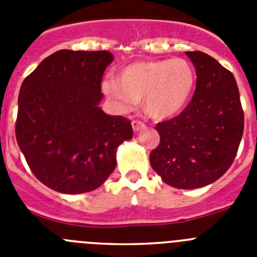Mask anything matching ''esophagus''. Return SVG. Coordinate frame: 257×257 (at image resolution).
I'll return each instance as SVG.
<instances>
[{"label":"esophagus","mask_w":257,"mask_h":257,"mask_svg":"<svg viewBox=\"0 0 257 257\" xmlns=\"http://www.w3.org/2000/svg\"><path fill=\"white\" fill-rule=\"evenodd\" d=\"M144 127H145V123L143 121H140V119H134L133 121V128L135 133L140 131L142 128H144Z\"/></svg>","instance_id":"esophagus-1"}]
</instances>
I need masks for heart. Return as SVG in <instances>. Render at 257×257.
Masks as SVG:
<instances>
[{
    "mask_svg": "<svg viewBox=\"0 0 257 257\" xmlns=\"http://www.w3.org/2000/svg\"><path fill=\"white\" fill-rule=\"evenodd\" d=\"M196 83V73L184 59L135 61L119 73V81L108 78L103 90L122 106L144 99V109L154 118H167L187 105Z\"/></svg>",
    "mask_w": 257,
    "mask_h": 257,
    "instance_id": "obj_1",
    "label": "heart"
}]
</instances>
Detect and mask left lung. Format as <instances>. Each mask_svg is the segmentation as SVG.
<instances>
[{
  "instance_id": "8db88e82",
  "label": "left lung",
  "mask_w": 257,
  "mask_h": 257,
  "mask_svg": "<svg viewBox=\"0 0 257 257\" xmlns=\"http://www.w3.org/2000/svg\"><path fill=\"white\" fill-rule=\"evenodd\" d=\"M197 70L196 91L183 112L157 123L161 142L149 161L162 180L196 189L228 171L243 135L244 114L230 70L202 51H187Z\"/></svg>"
}]
</instances>
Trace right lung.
Returning <instances> with one entry per match:
<instances>
[{"instance_id": "obj_1", "label": "right lung", "mask_w": 257, "mask_h": 257, "mask_svg": "<svg viewBox=\"0 0 257 257\" xmlns=\"http://www.w3.org/2000/svg\"><path fill=\"white\" fill-rule=\"evenodd\" d=\"M109 51L59 50L20 87L15 135L31 171L56 192H91L115 169V151L133 138L128 118L99 108Z\"/></svg>"}]
</instances>
